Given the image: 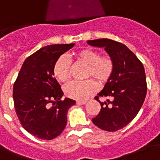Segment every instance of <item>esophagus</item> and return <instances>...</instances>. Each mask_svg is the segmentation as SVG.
I'll return each mask as SVG.
<instances>
[{
	"label": "esophagus",
	"instance_id": "1",
	"mask_svg": "<svg viewBox=\"0 0 160 160\" xmlns=\"http://www.w3.org/2000/svg\"><path fill=\"white\" fill-rule=\"evenodd\" d=\"M76 103H77V105H85V103H86V101L85 100H78V101H76Z\"/></svg>",
	"mask_w": 160,
	"mask_h": 160
}]
</instances>
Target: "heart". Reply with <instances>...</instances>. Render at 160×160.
<instances>
[{
    "instance_id": "obj_1",
    "label": "heart",
    "mask_w": 160,
    "mask_h": 160,
    "mask_svg": "<svg viewBox=\"0 0 160 160\" xmlns=\"http://www.w3.org/2000/svg\"><path fill=\"white\" fill-rule=\"evenodd\" d=\"M79 62L87 65L85 78H91L99 85L106 84L114 71V62L111 56L100 55V53L93 49H83L75 54ZM70 60L66 55H60L55 60L53 66V74L60 82H65L70 78ZM96 83L91 79L85 81H71L64 88L68 97L77 100H85L96 91Z\"/></svg>"
}]
</instances>
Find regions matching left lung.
<instances>
[{
	"label": "left lung",
	"mask_w": 160,
	"mask_h": 160,
	"mask_svg": "<svg viewBox=\"0 0 160 160\" xmlns=\"http://www.w3.org/2000/svg\"><path fill=\"white\" fill-rule=\"evenodd\" d=\"M90 46L105 48L114 62L111 79L95 99L101 109L93 118V123L105 131L114 132L124 128L134 119L143 105L147 92L144 68L141 61L125 45L109 39L88 41ZM100 97L112 98L101 102Z\"/></svg>",
	"instance_id": "8db88e82"
}]
</instances>
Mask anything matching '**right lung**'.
Listing matches in <instances>:
<instances>
[{
    "label": "right lung",
    "instance_id": "add662e5",
    "mask_svg": "<svg viewBox=\"0 0 160 160\" xmlns=\"http://www.w3.org/2000/svg\"><path fill=\"white\" fill-rule=\"evenodd\" d=\"M75 44L44 46L24 61L13 86L14 105L24 129L36 138L51 140L60 135L67 123L74 100H61L63 91L54 78L53 66Z\"/></svg>",
    "mask_w": 160,
    "mask_h": 160
}]
</instances>
